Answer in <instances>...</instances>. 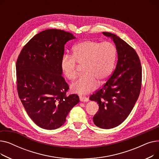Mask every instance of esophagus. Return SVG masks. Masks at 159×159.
I'll list each match as a JSON object with an SVG mask.
<instances>
[{"label": "esophagus", "instance_id": "esophagus-1", "mask_svg": "<svg viewBox=\"0 0 159 159\" xmlns=\"http://www.w3.org/2000/svg\"><path fill=\"white\" fill-rule=\"evenodd\" d=\"M79 98L81 102H88L89 101V98L85 96H80Z\"/></svg>", "mask_w": 159, "mask_h": 159}]
</instances>
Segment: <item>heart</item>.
<instances>
[{"label":"heart","instance_id":"obj_1","mask_svg":"<svg viewBox=\"0 0 159 159\" xmlns=\"http://www.w3.org/2000/svg\"><path fill=\"white\" fill-rule=\"evenodd\" d=\"M116 57V48L109 42L101 43L86 40L75 45L73 55H63L61 68L64 76L73 80L77 77L79 66H82V75L70 87L75 93L86 94L97 87V82L102 84L110 77Z\"/></svg>","mask_w":159,"mask_h":159}]
</instances>
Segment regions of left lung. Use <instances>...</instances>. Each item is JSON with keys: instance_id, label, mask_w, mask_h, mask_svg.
<instances>
[{"instance_id": "1", "label": "left lung", "mask_w": 159, "mask_h": 159, "mask_svg": "<svg viewBox=\"0 0 159 159\" xmlns=\"http://www.w3.org/2000/svg\"><path fill=\"white\" fill-rule=\"evenodd\" d=\"M102 33L113 40L118 61L110 78L89 99L99 106L93 118L94 124L102 129H111L126 120L134 107L141 89L142 68L134 49L113 33Z\"/></svg>"}]
</instances>
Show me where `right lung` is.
I'll use <instances>...</instances> for the list:
<instances>
[{
    "mask_svg": "<svg viewBox=\"0 0 159 159\" xmlns=\"http://www.w3.org/2000/svg\"><path fill=\"white\" fill-rule=\"evenodd\" d=\"M74 39L64 30L41 31L24 46L16 61L19 97L31 120L43 129L61 127L79 102L77 95H66L69 86L61 68L64 45Z\"/></svg>",
    "mask_w": 159,
    "mask_h": 159,
    "instance_id": "obj_1",
    "label": "right lung"
}]
</instances>
